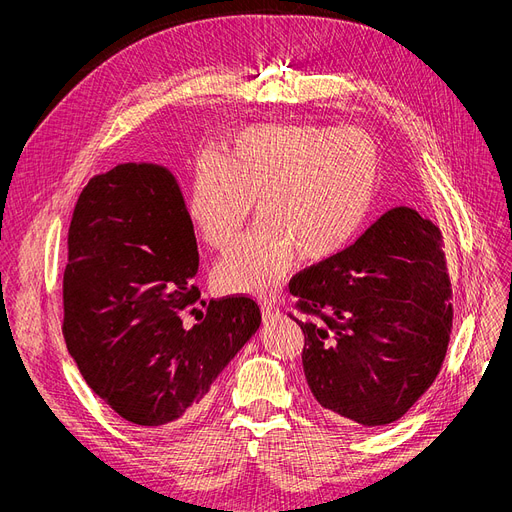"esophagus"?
Instances as JSON below:
<instances>
[{
    "mask_svg": "<svg viewBox=\"0 0 512 512\" xmlns=\"http://www.w3.org/2000/svg\"><path fill=\"white\" fill-rule=\"evenodd\" d=\"M261 311H263V319H276L280 315V311L276 309V305L272 301H261Z\"/></svg>",
    "mask_w": 512,
    "mask_h": 512,
    "instance_id": "obj_1",
    "label": "esophagus"
}]
</instances>
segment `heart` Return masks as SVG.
I'll return each instance as SVG.
<instances>
[{
    "label": "heart",
    "instance_id": "obj_1",
    "mask_svg": "<svg viewBox=\"0 0 512 512\" xmlns=\"http://www.w3.org/2000/svg\"><path fill=\"white\" fill-rule=\"evenodd\" d=\"M378 182V145L357 128L251 126L236 134L226 155H199L191 215L207 245L230 247L255 201L263 222L220 259L215 282L224 292L263 297L297 257L330 259L365 222Z\"/></svg>",
    "mask_w": 512,
    "mask_h": 512
}]
</instances>
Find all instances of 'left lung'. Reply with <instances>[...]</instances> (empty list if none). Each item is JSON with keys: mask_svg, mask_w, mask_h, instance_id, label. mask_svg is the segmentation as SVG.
<instances>
[{"mask_svg": "<svg viewBox=\"0 0 512 512\" xmlns=\"http://www.w3.org/2000/svg\"><path fill=\"white\" fill-rule=\"evenodd\" d=\"M442 249L436 224L396 207L290 280L305 378L330 419L394 423L438 378L452 332Z\"/></svg>", "mask_w": 512, "mask_h": 512, "instance_id": "8db88e82", "label": "left lung"}]
</instances>
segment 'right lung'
<instances>
[{"label":"right lung","mask_w":512,"mask_h":512,"mask_svg":"<svg viewBox=\"0 0 512 512\" xmlns=\"http://www.w3.org/2000/svg\"><path fill=\"white\" fill-rule=\"evenodd\" d=\"M197 270L191 215L166 168L122 164L83 188L68 230L62 332L87 384L130 423L193 417L261 324L249 294L205 303ZM197 304L206 315L188 331L181 317Z\"/></svg>","instance_id":"add662e5"}]
</instances>
